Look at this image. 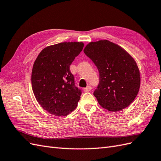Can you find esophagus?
I'll return each mask as SVG.
<instances>
[{
	"instance_id": "1",
	"label": "esophagus",
	"mask_w": 161,
	"mask_h": 161,
	"mask_svg": "<svg viewBox=\"0 0 161 161\" xmlns=\"http://www.w3.org/2000/svg\"><path fill=\"white\" fill-rule=\"evenodd\" d=\"M92 89V88H91V86H90V85H89V86H87L86 88H85L83 90H84V91H85V92H89V91H91V90Z\"/></svg>"
}]
</instances>
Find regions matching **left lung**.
Listing matches in <instances>:
<instances>
[{"label":"left lung","mask_w":161,"mask_h":161,"mask_svg":"<svg viewBox=\"0 0 161 161\" xmlns=\"http://www.w3.org/2000/svg\"><path fill=\"white\" fill-rule=\"evenodd\" d=\"M84 53L99 72L93 95L99 105L110 111L127 108L137 96L140 75L134 58L119 46L108 40L90 42Z\"/></svg>","instance_id":"1"}]
</instances>
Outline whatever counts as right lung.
<instances>
[{"mask_svg": "<svg viewBox=\"0 0 161 161\" xmlns=\"http://www.w3.org/2000/svg\"><path fill=\"white\" fill-rule=\"evenodd\" d=\"M84 47L82 42H62L39 53L31 73L33 92L42 108L56 116H66L76 108L81 91L75 85L70 66Z\"/></svg>", "mask_w": 161, "mask_h": 161, "instance_id": "add662e5", "label": "right lung"}]
</instances>
